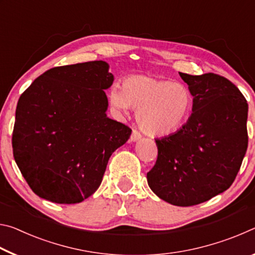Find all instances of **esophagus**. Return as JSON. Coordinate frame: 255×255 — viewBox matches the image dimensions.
<instances>
[{"label": "esophagus", "mask_w": 255, "mask_h": 255, "mask_svg": "<svg viewBox=\"0 0 255 255\" xmlns=\"http://www.w3.org/2000/svg\"><path fill=\"white\" fill-rule=\"evenodd\" d=\"M141 138V133L137 130V129H132V132H131V136H130V140L131 141H136L138 139H140Z\"/></svg>", "instance_id": "obj_1"}]
</instances>
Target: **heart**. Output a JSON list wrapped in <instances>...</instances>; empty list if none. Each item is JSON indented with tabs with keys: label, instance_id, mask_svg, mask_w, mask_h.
<instances>
[{
	"label": "heart",
	"instance_id": "1",
	"mask_svg": "<svg viewBox=\"0 0 255 255\" xmlns=\"http://www.w3.org/2000/svg\"><path fill=\"white\" fill-rule=\"evenodd\" d=\"M112 105L122 111L138 110L137 120L145 132L163 136L175 131L189 117L192 96L188 86L179 82L146 75L125 79L123 88L112 86Z\"/></svg>",
	"mask_w": 255,
	"mask_h": 255
}]
</instances>
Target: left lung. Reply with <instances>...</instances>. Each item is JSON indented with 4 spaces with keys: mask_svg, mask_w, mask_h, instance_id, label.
Instances as JSON below:
<instances>
[{
    "mask_svg": "<svg viewBox=\"0 0 255 255\" xmlns=\"http://www.w3.org/2000/svg\"><path fill=\"white\" fill-rule=\"evenodd\" d=\"M193 97L192 114L178 131L155 139L157 159L149 188L171 205L195 206L234 182L248 149V101L226 77L180 73Z\"/></svg>",
    "mask_w": 255,
    "mask_h": 255,
    "instance_id": "8db88e82",
    "label": "left lung"
}]
</instances>
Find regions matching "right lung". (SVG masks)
<instances>
[{"label": "right lung", "mask_w": 255, "mask_h": 255, "mask_svg": "<svg viewBox=\"0 0 255 255\" xmlns=\"http://www.w3.org/2000/svg\"><path fill=\"white\" fill-rule=\"evenodd\" d=\"M114 75L103 60L50 68L21 94L12 147L32 191L77 204L100 187L111 154L131 129L107 117Z\"/></svg>", "instance_id": "obj_1"}]
</instances>
